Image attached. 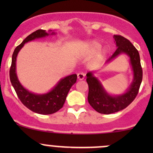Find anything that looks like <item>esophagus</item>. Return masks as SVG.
<instances>
[{
  "instance_id": "obj_1",
  "label": "esophagus",
  "mask_w": 153,
  "mask_h": 153,
  "mask_svg": "<svg viewBox=\"0 0 153 153\" xmlns=\"http://www.w3.org/2000/svg\"><path fill=\"white\" fill-rule=\"evenodd\" d=\"M84 78H85V74L82 73H79L78 74V79L79 80H83Z\"/></svg>"
}]
</instances>
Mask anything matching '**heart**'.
Masks as SVG:
<instances>
[{"instance_id":"heart-1","label":"heart","mask_w":153,"mask_h":153,"mask_svg":"<svg viewBox=\"0 0 153 153\" xmlns=\"http://www.w3.org/2000/svg\"><path fill=\"white\" fill-rule=\"evenodd\" d=\"M101 47H102L101 44L98 41L91 40V41L87 42L86 45H85L83 54L85 56L91 57V56L94 55V54L97 53V54L96 55V57H95V61L97 62H101V61H102L104 59V57L106 55V50L103 49V50L99 51L101 49Z\"/></svg>"}]
</instances>
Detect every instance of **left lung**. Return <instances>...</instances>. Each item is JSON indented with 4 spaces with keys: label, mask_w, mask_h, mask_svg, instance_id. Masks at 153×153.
Instances as JSON below:
<instances>
[{
    "label": "left lung",
    "mask_w": 153,
    "mask_h": 153,
    "mask_svg": "<svg viewBox=\"0 0 153 153\" xmlns=\"http://www.w3.org/2000/svg\"><path fill=\"white\" fill-rule=\"evenodd\" d=\"M117 50L106 65L108 64L121 54H124L129 57L133 73V79L131 84L123 94L112 95L103 87L102 82L95 75L97 72H88L86 74V81L88 85V101L97 112L103 114H110L124 109L134 101L138 94L143 80V69L140 64V57L137 50L129 40L119 35H114Z\"/></svg>",
    "instance_id": "8db88e82"
}]
</instances>
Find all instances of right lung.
Returning a JSON list of instances; mask_svg holds the SVG:
<instances>
[{
    "label": "right lung",
    "instance_id": "obj_1",
    "mask_svg": "<svg viewBox=\"0 0 153 153\" xmlns=\"http://www.w3.org/2000/svg\"><path fill=\"white\" fill-rule=\"evenodd\" d=\"M55 34L56 32L52 30H49L48 32L42 29L36 30L16 47L12 55L10 68V80L12 85L23 104L29 109L40 114H52L62 108L70 89L76 82L77 75L73 74L61 78L50 91L45 94H35L25 88L19 81L16 73V58L19 51L26 43Z\"/></svg>",
    "mask_w": 153,
    "mask_h": 153
}]
</instances>
